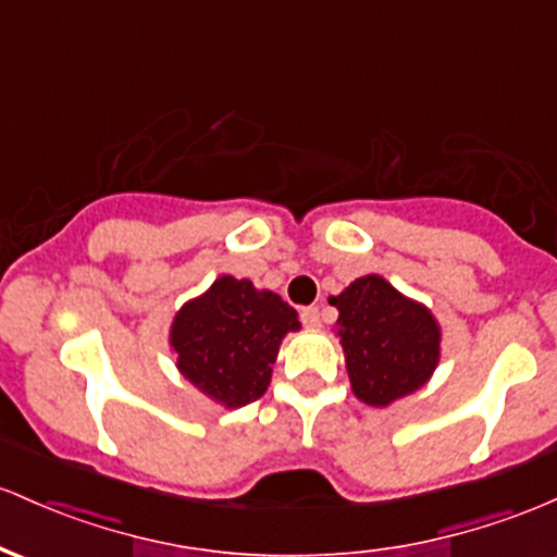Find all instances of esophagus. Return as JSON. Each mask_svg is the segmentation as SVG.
Returning <instances> with one entry per match:
<instances>
[{
    "label": "esophagus",
    "instance_id": "esophagus-1",
    "mask_svg": "<svg viewBox=\"0 0 557 557\" xmlns=\"http://www.w3.org/2000/svg\"><path fill=\"white\" fill-rule=\"evenodd\" d=\"M301 320H304V325H309V327H320V309L317 307H307V309H301Z\"/></svg>",
    "mask_w": 557,
    "mask_h": 557
}]
</instances>
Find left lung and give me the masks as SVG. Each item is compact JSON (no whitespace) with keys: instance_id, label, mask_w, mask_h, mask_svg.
<instances>
[{"instance_id":"left-lung-1","label":"left lung","mask_w":557,"mask_h":557,"mask_svg":"<svg viewBox=\"0 0 557 557\" xmlns=\"http://www.w3.org/2000/svg\"><path fill=\"white\" fill-rule=\"evenodd\" d=\"M330 304L338 309L335 333L359 401L388 407L425 386L442 357V327L431 309L401 296L381 274L354 280Z\"/></svg>"}]
</instances>
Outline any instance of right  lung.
<instances>
[{"label": "right lung", "mask_w": 557, "mask_h": 557, "mask_svg": "<svg viewBox=\"0 0 557 557\" xmlns=\"http://www.w3.org/2000/svg\"><path fill=\"white\" fill-rule=\"evenodd\" d=\"M293 330L301 322L277 293L224 274L176 311L169 344L195 388L235 409L264 396L280 344Z\"/></svg>", "instance_id": "right-lung-1"}]
</instances>
